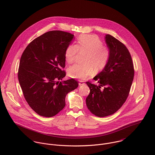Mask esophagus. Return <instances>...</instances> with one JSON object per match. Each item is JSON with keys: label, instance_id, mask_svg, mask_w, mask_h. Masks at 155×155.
Wrapping results in <instances>:
<instances>
[{"label": "esophagus", "instance_id": "34e87169", "mask_svg": "<svg viewBox=\"0 0 155 155\" xmlns=\"http://www.w3.org/2000/svg\"><path fill=\"white\" fill-rule=\"evenodd\" d=\"M85 83L83 81H79V86H82V85H84Z\"/></svg>", "mask_w": 155, "mask_h": 155}]
</instances>
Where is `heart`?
I'll use <instances>...</instances> for the list:
<instances>
[{"mask_svg": "<svg viewBox=\"0 0 155 155\" xmlns=\"http://www.w3.org/2000/svg\"><path fill=\"white\" fill-rule=\"evenodd\" d=\"M102 40L96 35H81L75 45H69L65 52V60L68 64L74 63L78 53H86L84 64H75L68 69V74L73 78L84 80L91 76L94 71L99 72L107 64L110 52L103 45Z\"/></svg>", "mask_w": 155, "mask_h": 155, "instance_id": "heart-1", "label": "heart"}]
</instances>
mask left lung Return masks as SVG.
Segmentation results:
<instances>
[{
  "label": "left lung",
  "mask_w": 155,
  "mask_h": 155,
  "mask_svg": "<svg viewBox=\"0 0 155 155\" xmlns=\"http://www.w3.org/2000/svg\"><path fill=\"white\" fill-rule=\"evenodd\" d=\"M105 41L110 58L105 68L93 78L100 85L86 82L90 90L86 98L87 108L99 117L112 115L120 109L128 96L134 75L132 58L126 46L110 35H106Z\"/></svg>",
  "instance_id": "left-lung-1"
}]
</instances>
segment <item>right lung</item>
Instances as JSON below:
<instances>
[{"label": "right lung", "mask_w": 155, "mask_h": 155, "mask_svg": "<svg viewBox=\"0 0 155 155\" xmlns=\"http://www.w3.org/2000/svg\"><path fill=\"white\" fill-rule=\"evenodd\" d=\"M74 35L51 31L37 37L25 48L19 61L18 77L24 96L31 109L52 117L65 106L67 94L78 87L73 78L62 80L66 72L65 52Z\"/></svg>", "instance_id": "add662e5"}]
</instances>
